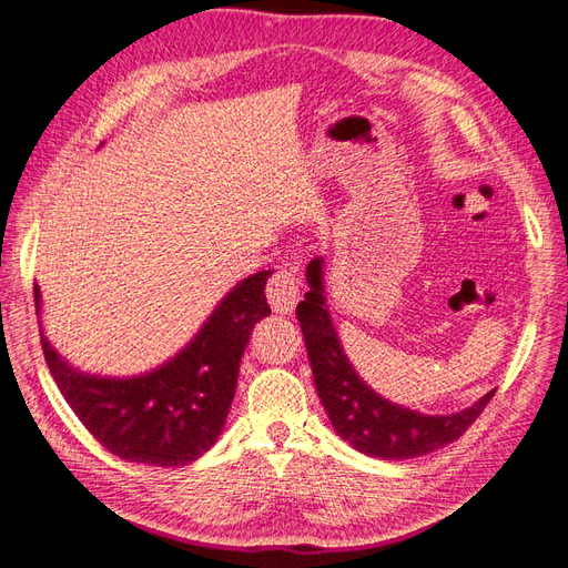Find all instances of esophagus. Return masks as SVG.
<instances>
[{"mask_svg":"<svg viewBox=\"0 0 568 568\" xmlns=\"http://www.w3.org/2000/svg\"><path fill=\"white\" fill-rule=\"evenodd\" d=\"M298 274L291 267H280L267 282V298L274 313L288 315L298 303Z\"/></svg>","mask_w":568,"mask_h":568,"instance_id":"1","label":"esophagus"}]
</instances>
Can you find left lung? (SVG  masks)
I'll list each match as a JSON object with an SVG mask.
<instances>
[{
  "label": "left lung",
  "mask_w": 568,
  "mask_h": 568,
  "mask_svg": "<svg viewBox=\"0 0 568 568\" xmlns=\"http://www.w3.org/2000/svg\"><path fill=\"white\" fill-rule=\"evenodd\" d=\"M307 291L296 307L317 395L336 434L355 450L382 459H409L434 453L457 440L476 422L495 395V388L471 407L455 415H422L393 405L359 379L343 353L324 301L322 257L307 265Z\"/></svg>",
  "instance_id": "1"
}]
</instances>
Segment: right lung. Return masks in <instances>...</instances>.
Returning a JSON list of instances; mask_svg holds the SVG:
<instances>
[{"instance_id":"right-lung-1","label":"right lung","mask_w":568,"mask_h":568,"mask_svg":"<svg viewBox=\"0 0 568 568\" xmlns=\"http://www.w3.org/2000/svg\"><path fill=\"white\" fill-rule=\"evenodd\" d=\"M270 270L239 282L199 334L165 365L128 379L82 374L42 334L51 376L84 428L128 462L180 467L213 448L234 400L239 363L253 326L270 315ZM36 311L42 296L36 286Z\"/></svg>"}]
</instances>
